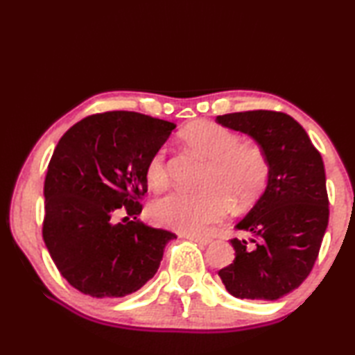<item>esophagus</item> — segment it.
I'll list each match as a JSON object with an SVG mask.
<instances>
[{"label": "esophagus", "mask_w": 355, "mask_h": 355, "mask_svg": "<svg viewBox=\"0 0 355 355\" xmlns=\"http://www.w3.org/2000/svg\"><path fill=\"white\" fill-rule=\"evenodd\" d=\"M182 238H186V239H189V241L199 243V244H203V245H207V244L211 243V238L200 236V235H194V233H183Z\"/></svg>", "instance_id": "34e87169"}]
</instances>
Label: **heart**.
Listing matches in <instances>:
<instances>
[{
	"instance_id": "b5f03b06",
	"label": "heart",
	"mask_w": 355,
	"mask_h": 355,
	"mask_svg": "<svg viewBox=\"0 0 355 355\" xmlns=\"http://www.w3.org/2000/svg\"><path fill=\"white\" fill-rule=\"evenodd\" d=\"M180 139L191 152L207 161L200 188L189 194L173 191L150 203L153 222L172 230L197 233L220 222L230 211H244L255 203L268 184L269 163L257 142L241 141L235 131L202 120L182 131ZM150 186L159 189L169 180L166 150L150 156L146 166Z\"/></svg>"
}]
</instances>
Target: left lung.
<instances>
[{
  "label": "left lung",
  "instance_id": "1",
  "mask_svg": "<svg viewBox=\"0 0 355 355\" xmlns=\"http://www.w3.org/2000/svg\"><path fill=\"white\" fill-rule=\"evenodd\" d=\"M216 122L254 137L269 163L266 191L236 225L252 238L232 239L235 260L219 277L235 297L275 300L300 286L320 254L329 224L321 153L285 112H233Z\"/></svg>",
  "mask_w": 355,
  "mask_h": 355
}]
</instances>
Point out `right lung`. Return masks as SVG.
<instances>
[{
    "label": "right lung",
    "instance_id": "1",
    "mask_svg": "<svg viewBox=\"0 0 355 355\" xmlns=\"http://www.w3.org/2000/svg\"><path fill=\"white\" fill-rule=\"evenodd\" d=\"M173 128L146 114L107 111L84 117L58 142L44 184L42 236L58 271L78 291L123 297L158 271L166 244L177 236L137 216L147 161ZM117 212L128 214L119 225Z\"/></svg>",
    "mask_w": 355,
    "mask_h": 355
}]
</instances>
